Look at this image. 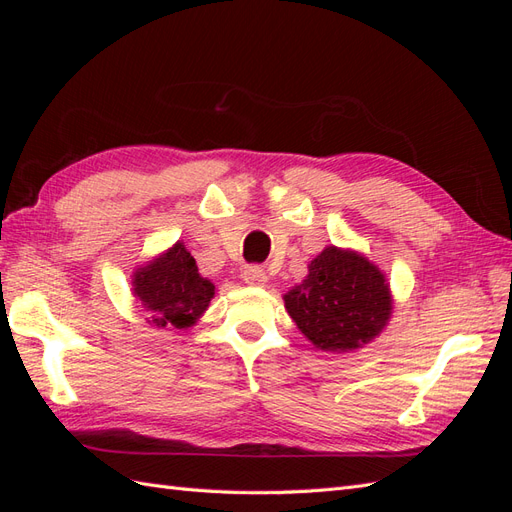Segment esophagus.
<instances>
[{"label":"esophagus","instance_id":"1","mask_svg":"<svg viewBox=\"0 0 512 512\" xmlns=\"http://www.w3.org/2000/svg\"><path fill=\"white\" fill-rule=\"evenodd\" d=\"M243 282L247 286H254V288H265L267 282H269V277L260 267H247L243 271Z\"/></svg>","mask_w":512,"mask_h":512}]
</instances>
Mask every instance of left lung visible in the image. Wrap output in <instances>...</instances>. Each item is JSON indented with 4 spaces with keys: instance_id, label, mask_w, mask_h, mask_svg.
<instances>
[{
    "instance_id": "8db88e82",
    "label": "left lung",
    "mask_w": 512,
    "mask_h": 512,
    "mask_svg": "<svg viewBox=\"0 0 512 512\" xmlns=\"http://www.w3.org/2000/svg\"><path fill=\"white\" fill-rule=\"evenodd\" d=\"M284 307L318 350L344 354L374 342L386 329L393 292L367 256L327 245L307 265L305 280L284 294Z\"/></svg>"
}]
</instances>
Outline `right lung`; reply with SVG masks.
I'll return each mask as SVG.
<instances>
[{
  "label": "right lung",
  "mask_w": 512,
  "mask_h": 512,
  "mask_svg": "<svg viewBox=\"0 0 512 512\" xmlns=\"http://www.w3.org/2000/svg\"><path fill=\"white\" fill-rule=\"evenodd\" d=\"M132 294L153 329H190L207 312L215 286L198 273L194 256L177 241L147 265L136 267Z\"/></svg>",
  "instance_id": "1"
}]
</instances>
